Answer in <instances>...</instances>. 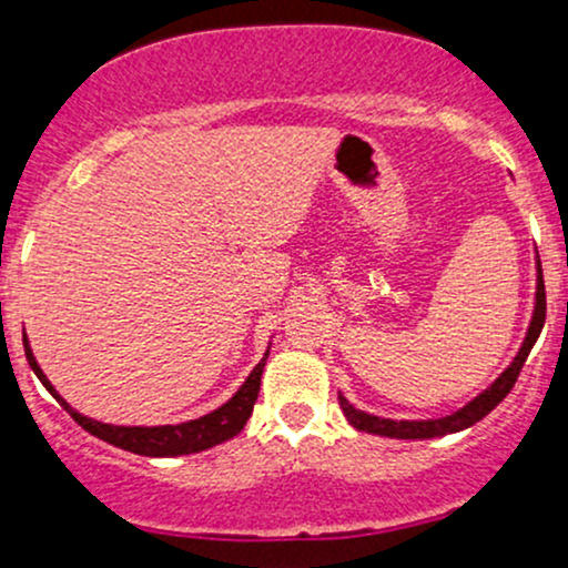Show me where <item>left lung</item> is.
Instances as JSON below:
<instances>
[{
  "instance_id": "1",
  "label": "left lung",
  "mask_w": 568,
  "mask_h": 568,
  "mask_svg": "<svg viewBox=\"0 0 568 568\" xmlns=\"http://www.w3.org/2000/svg\"><path fill=\"white\" fill-rule=\"evenodd\" d=\"M545 280H542V264L537 258V293H534V312H531V323L529 331H526L524 344H520L518 355L513 357V363L507 366L501 374L494 379L480 395H475L467 406H462L454 414L440 416V419H384V416H374L366 414V410L355 408L352 403L338 393V406H342L344 416L355 429L361 433H371V435H382V438H400V440H427V438H440V435H452L459 433V429L473 427L475 422L484 419L486 414H491L494 408L505 400L507 393L513 389L515 379H518L520 368H524L526 357L534 344H537L539 334H542L545 325Z\"/></svg>"
}]
</instances>
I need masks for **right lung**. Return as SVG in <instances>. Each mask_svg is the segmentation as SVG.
<instances>
[{
    "label": "right lung",
    "instance_id": "obj_1",
    "mask_svg": "<svg viewBox=\"0 0 568 568\" xmlns=\"http://www.w3.org/2000/svg\"><path fill=\"white\" fill-rule=\"evenodd\" d=\"M23 349L26 361H29L31 371L37 374V379L48 387V393L61 403L63 408L69 410L71 419L77 422L82 429H88L95 438L112 443L116 448H125V452L141 454V456H181V454H197L205 452V448L219 446V443L234 438L240 429L245 427V422L251 419L253 403L258 397V387H262V374L266 366V357H270V349L264 352L262 363L247 374V379L240 384V389L234 393L224 406H219L211 414L200 416V419L181 422V425H160V427H116V425H103V422L90 419V416H82L80 410H74L63 400L61 395L55 393L53 384L48 382V376L39 368L34 352L29 347V338L23 336Z\"/></svg>",
    "mask_w": 568,
    "mask_h": 568
}]
</instances>
